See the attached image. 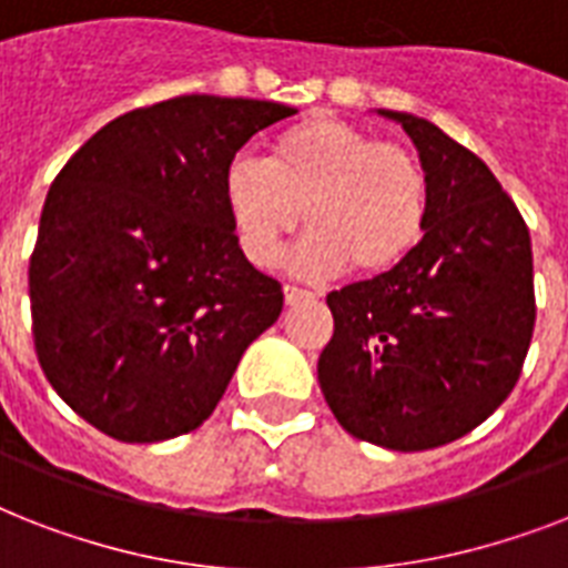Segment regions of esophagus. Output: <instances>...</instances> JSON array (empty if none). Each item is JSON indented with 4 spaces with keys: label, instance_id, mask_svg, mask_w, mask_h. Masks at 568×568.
<instances>
[{
    "label": "esophagus",
    "instance_id": "1",
    "mask_svg": "<svg viewBox=\"0 0 568 568\" xmlns=\"http://www.w3.org/2000/svg\"><path fill=\"white\" fill-rule=\"evenodd\" d=\"M285 306H301V303H312L315 301V294L306 292V288H297V285H285Z\"/></svg>",
    "mask_w": 568,
    "mask_h": 568
}]
</instances>
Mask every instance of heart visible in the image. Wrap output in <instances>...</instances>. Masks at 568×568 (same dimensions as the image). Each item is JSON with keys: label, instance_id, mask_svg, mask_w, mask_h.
<instances>
[{"label": "heart", "instance_id": "obj_1", "mask_svg": "<svg viewBox=\"0 0 568 568\" xmlns=\"http://www.w3.org/2000/svg\"><path fill=\"white\" fill-rule=\"evenodd\" d=\"M221 196L241 253L256 267L276 265L285 239L306 221L312 232L292 253L294 274L327 280L354 267L377 276L418 247L430 182L406 146L312 114L274 138L267 162L232 159Z\"/></svg>", "mask_w": 568, "mask_h": 568}]
</instances>
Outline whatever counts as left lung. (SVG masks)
<instances>
[{
	"label": "left lung",
	"instance_id": "obj_1",
	"mask_svg": "<svg viewBox=\"0 0 568 568\" xmlns=\"http://www.w3.org/2000/svg\"><path fill=\"white\" fill-rule=\"evenodd\" d=\"M430 182L424 239L395 271L327 294L336 329L318 383L351 436L388 450L448 445L516 386L534 336L528 226L475 153L436 123L377 109Z\"/></svg>",
	"mask_w": 568,
	"mask_h": 568
}]
</instances>
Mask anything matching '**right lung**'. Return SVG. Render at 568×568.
<instances>
[{
	"instance_id": "add662e5",
	"label": "right lung",
	"mask_w": 568,
	"mask_h": 568,
	"mask_svg": "<svg viewBox=\"0 0 568 568\" xmlns=\"http://www.w3.org/2000/svg\"><path fill=\"white\" fill-rule=\"evenodd\" d=\"M292 105L189 93L120 114L79 146L29 265L40 368L120 442L196 430L241 354L283 312L223 209V168Z\"/></svg>"
}]
</instances>
